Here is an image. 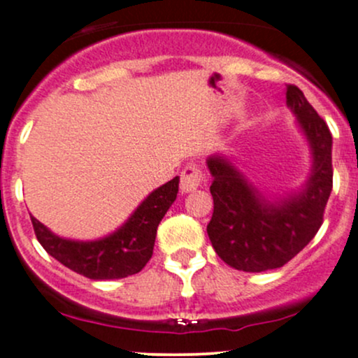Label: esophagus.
Instances as JSON below:
<instances>
[{
  "label": "esophagus",
  "instance_id": "esophagus-1",
  "mask_svg": "<svg viewBox=\"0 0 358 358\" xmlns=\"http://www.w3.org/2000/svg\"><path fill=\"white\" fill-rule=\"evenodd\" d=\"M203 182V175L200 171L199 166L188 165L182 170V175H180V190L183 193L195 192L196 188L200 187Z\"/></svg>",
  "mask_w": 358,
  "mask_h": 358
}]
</instances>
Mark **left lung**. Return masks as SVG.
<instances>
[{
  "label": "left lung",
  "instance_id": "8db88e82",
  "mask_svg": "<svg viewBox=\"0 0 358 358\" xmlns=\"http://www.w3.org/2000/svg\"><path fill=\"white\" fill-rule=\"evenodd\" d=\"M286 106L296 117L311 155V170L298 190L268 199L224 155L207 158L212 175L210 242L225 264L245 273L278 269L318 232L334 187L331 134L296 85H287Z\"/></svg>",
  "mask_w": 358,
  "mask_h": 358
}]
</instances>
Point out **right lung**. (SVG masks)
<instances>
[{
	"label": "right lung",
	"instance_id": "1",
	"mask_svg": "<svg viewBox=\"0 0 358 358\" xmlns=\"http://www.w3.org/2000/svg\"><path fill=\"white\" fill-rule=\"evenodd\" d=\"M180 178L158 187L116 231L94 241H73L53 234L31 217L36 239L65 268L89 279H121L136 274L153 256L156 229L176 200Z\"/></svg>",
	"mask_w": 358,
	"mask_h": 358
}]
</instances>
